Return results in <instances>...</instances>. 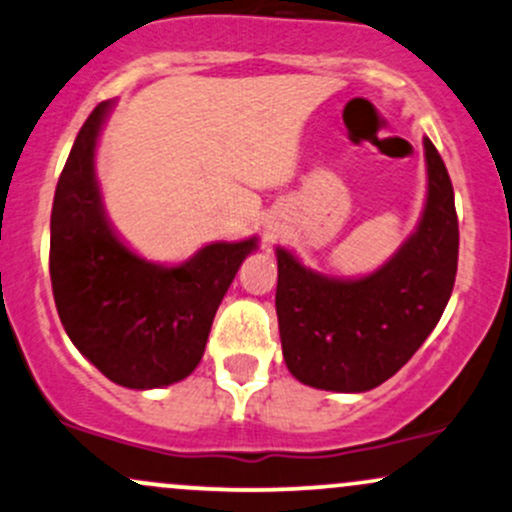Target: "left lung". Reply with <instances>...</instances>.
<instances>
[{
	"label": "left lung",
	"instance_id": "left-lung-1",
	"mask_svg": "<svg viewBox=\"0 0 512 512\" xmlns=\"http://www.w3.org/2000/svg\"><path fill=\"white\" fill-rule=\"evenodd\" d=\"M424 216L383 267L361 279H330L276 248V317L293 378L332 392L383 385L438 325L457 274L455 192L443 158L424 139Z\"/></svg>",
	"mask_w": 512,
	"mask_h": 512
}]
</instances>
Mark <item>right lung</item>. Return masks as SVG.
Returning a JSON list of instances; mask_svg holds the SVG:
<instances>
[{"label":"right lung","instance_id":"right-lung-1","mask_svg":"<svg viewBox=\"0 0 512 512\" xmlns=\"http://www.w3.org/2000/svg\"><path fill=\"white\" fill-rule=\"evenodd\" d=\"M113 103L96 105L69 151L50 216V279L76 349L132 390L166 387L202 361L211 322L257 238L211 243L178 267L146 262L105 216L93 158Z\"/></svg>","mask_w":512,"mask_h":512}]
</instances>
